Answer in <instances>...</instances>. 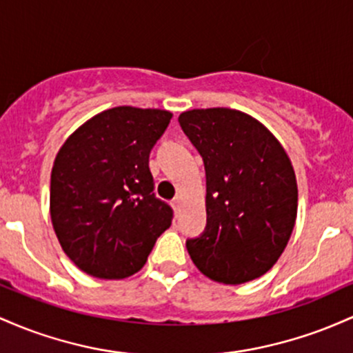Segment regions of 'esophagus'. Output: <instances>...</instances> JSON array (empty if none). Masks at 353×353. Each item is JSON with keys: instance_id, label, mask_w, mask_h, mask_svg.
I'll use <instances>...</instances> for the list:
<instances>
[{"instance_id": "obj_1", "label": "esophagus", "mask_w": 353, "mask_h": 353, "mask_svg": "<svg viewBox=\"0 0 353 353\" xmlns=\"http://www.w3.org/2000/svg\"><path fill=\"white\" fill-rule=\"evenodd\" d=\"M172 205H173V208H175V210L180 208V205H181V196H180V195H176L175 198H173Z\"/></svg>"}]
</instances>
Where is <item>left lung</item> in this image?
<instances>
[{"instance_id": "obj_1", "label": "left lung", "mask_w": 353, "mask_h": 353, "mask_svg": "<svg viewBox=\"0 0 353 353\" xmlns=\"http://www.w3.org/2000/svg\"><path fill=\"white\" fill-rule=\"evenodd\" d=\"M178 121L207 173V228L187 241L193 263L219 283L259 279L295 227L299 188L290 158L267 126L239 110H188Z\"/></svg>"}]
</instances>
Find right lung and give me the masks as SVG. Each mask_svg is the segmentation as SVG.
<instances>
[{
    "label": "right lung",
    "mask_w": 353,
    "mask_h": 353,
    "mask_svg": "<svg viewBox=\"0 0 353 353\" xmlns=\"http://www.w3.org/2000/svg\"><path fill=\"white\" fill-rule=\"evenodd\" d=\"M173 114L114 106L70 134L51 170L50 215L80 270L120 280L141 270L173 212L153 193L148 158Z\"/></svg>",
    "instance_id": "1"
}]
</instances>
